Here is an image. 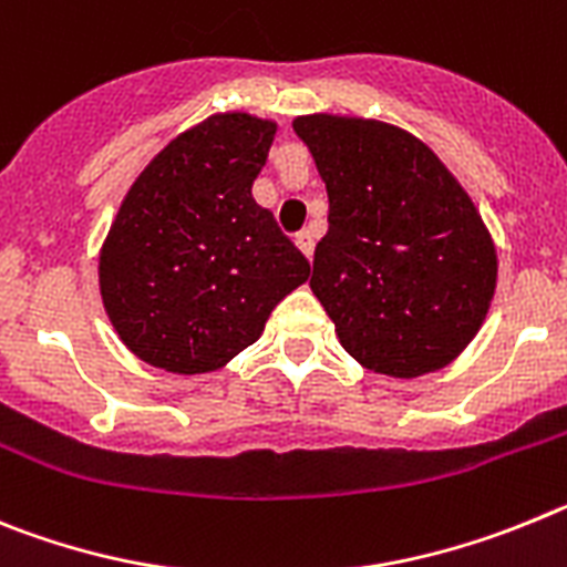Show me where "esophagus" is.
<instances>
[{
	"label": "esophagus",
	"mask_w": 567,
	"mask_h": 567,
	"mask_svg": "<svg viewBox=\"0 0 567 567\" xmlns=\"http://www.w3.org/2000/svg\"><path fill=\"white\" fill-rule=\"evenodd\" d=\"M296 246H299V251L305 254L308 259H313V248H316V239L310 231H299L296 234Z\"/></svg>",
	"instance_id": "34e87169"
}]
</instances>
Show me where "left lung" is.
I'll list each match as a JSON object with an SVG mask.
<instances>
[{
    "mask_svg": "<svg viewBox=\"0 0 567 567\" xmlns=\"http://www.w3.org/2000/svg\"><path fill=\"white\" fill-rule=\"evenodd\" d=\"M330 200L310 290L364 370L421 379L477 336L497 248L466 188L421 137L359 115L293 118Z\"/></svg>",
    "mask_w": 567,
    "mask_h": 567,
    "instance_id": "1",
    "label": "left lung"
}]
</instances>
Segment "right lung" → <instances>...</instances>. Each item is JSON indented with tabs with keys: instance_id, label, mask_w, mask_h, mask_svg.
Returning a JSON list of instances; mask_svg holds the SVG:
<instances>
[{
	"instance_id": "add662e5",
	"label": "right lung",
	"mask_w": 567,
	"mask_h": 567,
	"mask_svg": "<svg viewBox=\"0 0 567 567\" xmlns=\"http://www.w3.org/2000/svg\"><path fill=\"white\" fill-rule=\"evenodd\" d=\"M277 121L214 112L163 146L121 200L99 254L101 302L152 367L200 375L262 336L310 265L251 186Z\"/></svg>"
}]
</instances>
